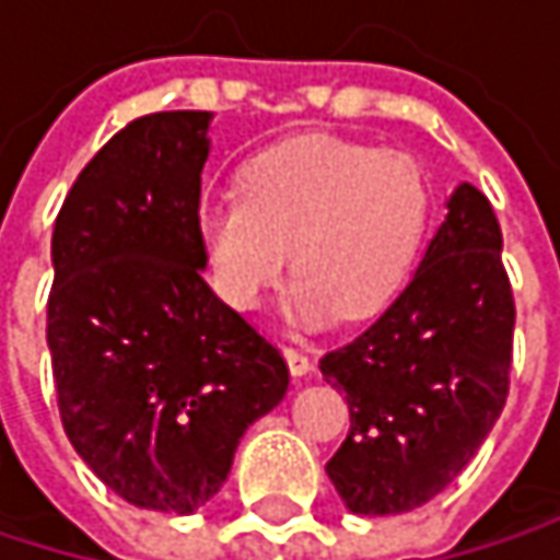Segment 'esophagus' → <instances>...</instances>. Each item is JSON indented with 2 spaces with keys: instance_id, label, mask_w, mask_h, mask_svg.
Returning a JSON list of instances; mask_svg holds the SVG:
<instances>
[{
  "instance_id": "obj_1",
  "label": "esophagus",
  "mask_w": 560,
  "mask_h": 560,
  "mask_svg": "<svg viewBox=\"0 0 560 560\" xmlns=\"http://www.w3.org/2000/svg\"><path fill=\"white\" fill-rule=\"evenodd\" d=\"M281 357H284V363H288V373H291L294 380H301V376H307V373H311V360H307L301 350H294V347H284V350H281Z\"/></svg>"
}]
</instances>
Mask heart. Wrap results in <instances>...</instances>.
<instances>
[{
  "label": "heart",
  "mask_w": 560,
  "mask_h": 560,
  "mask_svg": "<svg viewBox=\"0 0 560 560\" xmlns=\"http://www.w3.org/2000/svg\"><path fill=\"white\" fill-rule=\"evenodd\" d=\"M431 220L421 168L398 152L298 136L253 155L236 194L197 210V236L217 294L256 311L291 259L284 317L324 327L337 314H380L405 284Z\"/></svg>",
  "instance_id": "heart-1"
}]
</instances>
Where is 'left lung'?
Returning a JSON list of instances; mask_svg holds the SVG:
<instances>
[{
	"instance_id": "left-lung-1",
	"label": "left lung",
	"mask_w": 560,
	"mask_h": 560,
	"mask_svg": "<svg viewBox=\"0 0 560 560\" xmlns=\"http://www.w3.org/2000/svg\"><path fill=\"white\" fill-rule=\"evenodd\" d=\"M444 207L398 298L320 360L350 405L327 477L357 515L434 500L480 451L509 395L515 307L497 213L467 180Z\"/></svg>"
}]
</instances>
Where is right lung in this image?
Wrapping results in <instances>:
<instances>
[{
	"instance_id": "right-lung-1",
	"label": "right lung",
	"mask_w": 560,
	"mask_h": 560,
	"mask_svg": "<svg viewBox=\"0 0 560 560\" xmlns=\"http://www.w3.org/2000/svg\"><path fill=\"white\" fill-rule=\"evenodd\" d=\"M213 113L122 126L73 180L51 236L48 350L63 431L126 503L190 515L288 366L203 281L200 174Z\"/></svg>"
}]
</instances>
